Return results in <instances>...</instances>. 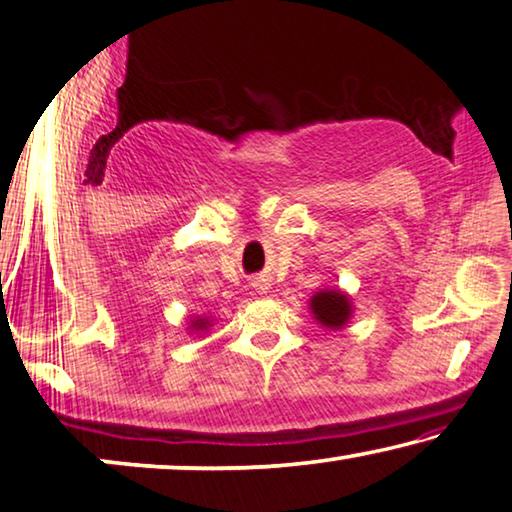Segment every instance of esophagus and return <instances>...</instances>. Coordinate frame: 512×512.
Masks as SVG:
<instances>
[{"label":"esophagus","mask_w":512,"mask_h":512,"mask_svg":"<svg viewBox=\"0 0 512 512\" xmlns=\"http://www.w3.org/2000/svg\"><path fill=\"white\" fill-rule=\"evenodd\" d=\"M255 287H257V290H266V283H264V280H257Z\"/></svg>","instance_id":"obj_1"}]
</instances>
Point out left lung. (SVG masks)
I'll use <instances>...</instances> for the list:
<instances>
[{"label": "left lung", "mask_w": 512, "mask_h": 512, "mask_svg": "<svg viewBox=\"0 0 512 512\" xmlns=\"http://www.w3.org/2000/svg\"><path fill=\"white\" fill-rule=\"evenodd\" d=\"M311 311L315 315V320L329 329H341L350 318L348 297L341 292H334V290H325V292L315 294V297L311 299Z\"/></svg>", "instance_id": "1"}]
</instances>
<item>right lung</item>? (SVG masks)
I'll list each match as a JSON object with an SVG mask.
<instances>
[{
	"label": "right lung",
	"instance_id": "obj_1",
	"mask_svg": "<svg viewBox=\"0 0 512 512\" xmlns=\"http://www.w3.org/2000/svg\"><path fill=\"white\" fill-rule=\"evenodd\" d=\"M192 327H194V329H206V327H208V320H194Z\"/></svg>",
	"mask_w": 512,
	"mask_h": 512
}]
</instances>
